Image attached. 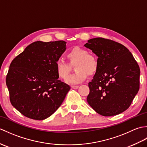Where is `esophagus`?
I'll return each mask as SVG.
<instances>
[{"instance_id":"esophagus-1","label":"esophagus","mask_w":147,"mask_h":147,"mask_svg":"<svg viewBox=\"0 0 147 147\" xmlns=\"http://www.w3.org/2000/svg\"><path fill=\"white\" fill-rule=\"evenodd\" d=\"M78 87H79V86H74V85L71 86V88L73 89H74V90L78 89Z\"/></svg>"}]
</instances>
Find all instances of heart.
Returning a JSON list of instances; mask_svg holds the SVG:
<instances>
[{
  "label": "heart",
  "instance_id": "b5f03b06",
  "mask_svg": "<svg viewBox=\"0 0 147 147\" xmlns=\"http://www.w3.org/2000/svg\"><path fill=\"white\" fill-rule=\"evenodd\" d=\"M67 58L70 65L76 64L74 67L76 73L67 77L70 73V66L62 59H59L55 62V71L58 76L69 85H76L85 81L87 74L92 75L97 71L98 66V59L95 55L88 54L87 50L75 47L68 52Z\"/></svg>",
  "mask_w": 147,
  "mask_h": 147
}]
</instances>
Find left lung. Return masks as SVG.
Returning a JSON list of instances; mask_svg holds the SVG:
<instances>
[{
  "label": "left lung",
  "mask_w": 147,
  "mask_h": 147,
  "mask_svg": "<svg viewBox=\"0 0 147 147\" xmlns=\"http://www.w3.org/2000/svg\"><path fill=\"white\" fill-rule=\"evenodd\" d=\"M84 46L98 56V62L88 83V104L104 116L125 111L140 88V69L132 54L123 45L104 38L90 39Z\"/></svg>",
  "instance_id": "1"
}]
</instances>
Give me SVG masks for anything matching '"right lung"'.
<instances>
[{
  "label": "right lung",
  "instance_id": "add662e5",
  "mask_svg": "<svg viewBox=\"0 0 147 147\" xmlns=\"http://www.w3.org/2000/svg\"><path fill=\"white\" fill-rule=\"evenodd\" d=\"M65 49L63 40L36 41L11 62L6 85L12 105L24 116L45 119L63 102L70 86L58 80L55 62Z\"/></svg>",
  "mask_w": 147,
  "mask_h": 147
}]
</instances>
